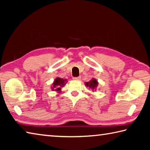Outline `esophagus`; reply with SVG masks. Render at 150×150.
Here are the masks:
<instances>
[{
	"mask_svg": "<svg viewBox=\"0 0 150 150\" xmlns=\"http://www.w3.org/2000/svg\"><path fill=\"white\" fill-rule=\"evenodd\" d=\"M81 77H73V79L74 80H80L81 79Z\"/></svg>",
	"mask_w": 150,
	"mask_h": 150,
	"instance_id": "esophagus-1",
	"label": "esophagus"
}]
</instances>
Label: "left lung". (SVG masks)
Listing matches in <instances>:
<instances>
[{
  "instance_id": "8db88e82",
  "label": "left lung",
  "mask_w": 150,
  "mask_h": 150,
  "mask_svg": "<svg viewBox=\"0 0 150 150\" xmlns=\"http://www.w3.org/2000/svg\"><path fill=\"white\" fill-rule=\"evenodd\" d=\"M85 85L87 87H89L93 90V91H94V90H96V88H97L98 83L96 79L93 78L90 81H88V82H86Z\"/></svg>"
}]
</instances>
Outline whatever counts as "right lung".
<instances>
[{"instance_id": "1", "label": "right lung", "mask_w": 150, "mask_h": 150, "mask_svg": "<svg viewBox=\"0 0 150 150\" xmlns=\"http://www.w3.org/2000/svg\"><path fill=\"white\" fill-rule=\"evenodd\" d=\"M66 83H67V80L66 79H63L60 77H57L54 81V83H52V91H57L58 93H60L62 88L64 87Z\"/></svg>"}]
</instances>
